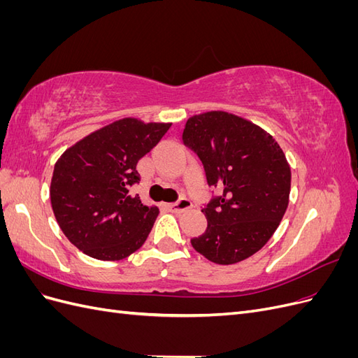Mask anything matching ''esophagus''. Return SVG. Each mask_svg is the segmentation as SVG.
I'll list each match as a JSON object with an SVG mask.
<instances>
[{
	"mask_svg": "<svg viewBox=\"0 0 358 358\" xmlns=\"http://www.w3.org/2000/svg\"><path fill=\"white\" fill-rule=\"evenodd\" d=\"M169 206H170V209H171L173 212L180 213V212H183V210L189 209L191 206H192V203H191V201H189L187 197H182V199H179L178 201L171 203V204H169Z\"/></svg>",
	"mask_w": 358,
	"mask_h": 358,
	"instance_id": "esophagus-1",
	"label": "esophagus"
}]
</instances>
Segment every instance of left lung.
Listing matches in <instances>:
<instances>
[{
  "mask_svg": "<svg viewBox=\"0 0 358 358\" xmlns=\"http://www.w3.org/2000/svg\"><path fill=\"white\" fill-rule=\"evenodd\" d=\"M182 138L201 159L209 187L221 189L201 209L208 229L191 245L216 264L243 262L268 242L288 208L284 150L262 127L222 110L191 116Z\"/></svg>",
  "mask_w": 358,
  "mask_h": 358,
  "instance_id": "8db88e82",
  "label": "left lung"
}]
</instances>
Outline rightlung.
<instances>
[{
  "label": "right lung",
  "instance_id": "1",
  "mask_svg": "<svg viewBox=\"0 0 358 358\" xmlns=\"http://www.w3.org/2000/svg\"><path fill=\"white\" fill-rule=\"evenodd\" d=\"M170 125L119 119L79 140L55 162L52 210L62 233L83 254L117 262L145 243L159 210L129 196L128 188L140 180L138 159Z\"/></svg>",
  "mask_w": 358,
  "mask_h": 358
}]
</instances>
